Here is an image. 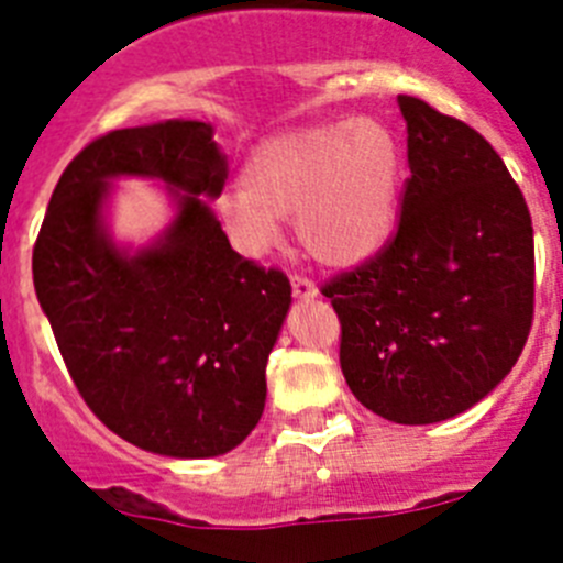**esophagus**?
<instances>
[{"instance_id":"obj_1","label":"esophagus","mask_w":563,"mask_h":563,"mask_svg":"<svg viewBox=\"0 0 563 563\" xmlns=\"http://www.w3.org/2000/svg\"><path fill=\"white\" fill-rule=\"evenodd\" d=\"M292 296L296 298H316L318 296V287L316 282H310V278L305 276H292Z\"/></svg>"}]
</instances>
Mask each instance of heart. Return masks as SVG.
<instances>
[{"label":"heart","mask_w":563,"mask_h":563,"mask_svg":"<svg viewBox=\"0 0 563 563\" xmlns=\"http://www.w3.org/2000/svg\"><path fill=\"white\" fill-rule=\"evenodd\" d=\"M239 191L217 202L220 220L247 256H265L296 220L316 262L352 267L391 239L400 206V146L377 121L321 123L276 134L253 148Z\"/></svg>","instance_id":"1"}]
</instances>
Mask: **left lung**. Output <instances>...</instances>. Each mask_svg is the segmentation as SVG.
<instances>
[{
	"label": "left lung",
	"instance_id": "obj_1",
	"mask_svg": "<svg viewBox=\"0 0 563 563\" xmlns=\"http://www.w3.org/2000/svg\"><path fill=\"white\" fill-rule=\"evenodd\" d=\"M409 168L397 233L321 287L341 321V369L383 420L429 426L505 380L533 324V222L476 129L397 96Z\"/></svg>",
	"mask_w": 563,
	"mask_h": 563
}]
</instances>
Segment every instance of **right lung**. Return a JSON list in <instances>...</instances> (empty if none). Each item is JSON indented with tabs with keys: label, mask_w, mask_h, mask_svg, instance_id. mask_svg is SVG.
I'll use <instances>...</instances> for the list:
<instances>
[{
	"label": "right lung",
	"mask_w": 563,
	"mask_h": 563,
	"mask_svg": "<svg viewBox=\"0 0 563 563\" xmlns=\"http://www.w3.org/2000/svg\"><path fill=\"white\" fill-rule=\"evenodd\" d=\"M118 176H154L178 202L141 252L114 246L102 222ZM225 177L211 123L114 129L64 168L33 247L38 305L76 389L109 431L152 454H228L265 411L290 282L231 247L202 200Z\"/></svg>",
	"instance_id": "add662e5"
}]
</instances>
